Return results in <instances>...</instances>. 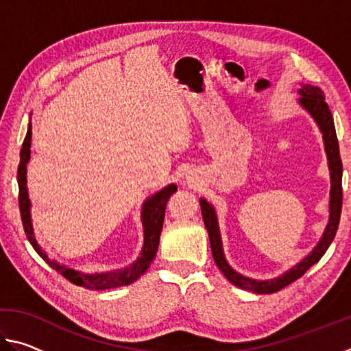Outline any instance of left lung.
<instances>
[{
    "instance_id": "1",
    "label": "left lung",
    "mask_w": 351,
    "mask_h": 351,
    "mask_svg": "<svg viewBox=\"0 0 351 351\" xmlns=\"http://www.w3.org/2000/svg\"><path fill=\"white\" fill-rule=\"evenodd\" d=\"M300 99L299 104L302 108H305L311 114V117L316 121L317 127L322 133L324 138V145H325V153L326 159H328V169H330V178H331V190H330V219L328 224L324 230V235L317 246L313 249L311 254H308L306 257L293 266L289 271L285 272L280 277L271 278V280H254V278H249L239 274V272L230 268L228 261H226L224 252H223V243H221V235H219V228H218V219L217 213L213 206L207 203L204 198L199 199L201 204V213H203L204 226L209 232V240H210V247H212V255L213 260L218 266V269L223 272L224 277L228 280L239 287L241 289L252 291V293L257 294H271L277 293L282 288L288 287L297 278H300L305 272L311 268L314 263L322 258V255L326 252V249L331 245V241L335 240L337 226H339L341 219V210H342V161L339 154V144H337V136H336V128L335 122H332L331 111L328 105L325 102V94L322 90L317 86L313 85H302L300 90Z\"/></svg>"
}]
</instances>
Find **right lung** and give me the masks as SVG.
Segmentation results:
<instances>
[{
  "instance_id": "right-lung-1",
  "label": "right lung",
  "mask_w": 351,
  "mask_h": 351,
  "mask_svg": "<svg viewBox=\"0 0 351 351\" xmlns=\"http://www.w3.org/2000/svg\"><path fill=\"white\" fill-rule=\"evenodd\" d=\"M31 138H32V127L31 122H29L27 133L25 142H23L21 152H20V165H19V173H16V180H19V203H20V213H21V221L23 228H25V232L27 240L31 241L35 251L43 258L47 265L51 266L52 269L68 278L71 283L77 285V287H83L86 289H111L117 287H125L138 280V278L144 274L148 269V266L156 255L158 246H159V235H161L162 230V223H164V215H165V206H167L169 198L173 195L178 187L175 184H170V186L164 187L161 192L154 193L153 197L148 198L144 206H142V226H144V246H142L141 257L134 261L133 265L127 266L123 269L111 271V272H100V274H85L82 271H75L69 266L60 265L56 260H51L47 257L46 252L38 246L37 240H35L34 229H32V219H31V199H29L27 195V162L29 158H31Z\"/></svg>"
}]
</instances>
